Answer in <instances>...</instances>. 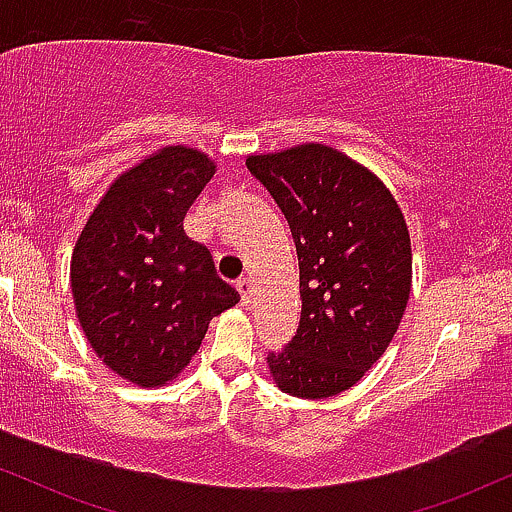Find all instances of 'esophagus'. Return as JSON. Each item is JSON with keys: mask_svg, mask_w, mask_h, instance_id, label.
<instances>
[{"mask_svg": "<svg viewBox=\"0 0 512 512\" xmlns=\"http://www.w3.org/2000/svg\"><path fill=\"white\" fill-rule=\"evenodd\" d=\"M236 289H238V293H240V301L248 305L250 298H252V286H250L248 276H240V279L236 281Z\"/></svg>", "mask_w": 512, "mask_h": 512, "instance_id": "1", "label": "esophagus"}]
</instances>
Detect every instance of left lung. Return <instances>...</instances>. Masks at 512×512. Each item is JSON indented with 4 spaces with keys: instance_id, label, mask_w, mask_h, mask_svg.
<instances>
[{
    "instance_id": "1",
    "label": "left lung",
    "mask_w": 512,
    "mask_h": 512,
    "mask_svg": "<svg viewBox=\"0 0 512 512\" xmlns=\"http://www.w3.org/2000/svg\"><path fill=\"white\" fill-rule=\"evenodd\" d=\"M248 170L286 216L301 269L296 337L267 363L293 397L354 387L385 354L411 291L407 223L390 190L322 144L250 156Z\"/></svg>"
}]
</instances>
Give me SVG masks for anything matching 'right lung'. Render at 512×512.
<instances>
[{"label":"right lung","instance_id":"add662e5","mask_svg":"<svg viewBox=\"0 0 512 512\" xmlns=\"http://www.w3.org/2000/svg\"><path fill=\"white\" fill-rule=\"evenodd\" d=\"M214 163L168 146L120 175L86 221L72 255L81 327L108 368L166 385L197 354L209 320L240 301L207 245L182 231Z\"/></svg>","mask_w":512,"mask_h":512}]
</instances>
